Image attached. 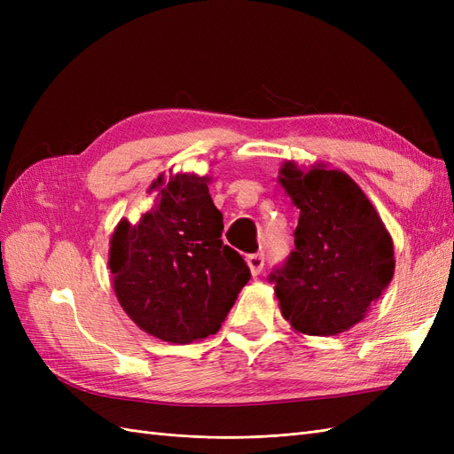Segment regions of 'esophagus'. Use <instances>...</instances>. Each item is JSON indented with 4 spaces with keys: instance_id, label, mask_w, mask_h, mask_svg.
Returning a JSON list of instances; mask_svg holds the SVG:
<instances>
[{
    "instance_id": "obj_1",
    "label": "esophagus",
    "mask_w": 454,
    "mask_h": 454,
    "mask_svg": "<svg viewBox=\"0 0 454 454\" xmlns=\"http://www.w3.org/2000/svg\"><path fill=\"white\" fill-rule=\"evenodd\" d=\"M246 263H248V267H250L252 277H257V274L263 270L265 257H263V254H250L248 257H246Z\"/></svg>"
}]
</instances>
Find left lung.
Here are the masks:
<instances>
[{"label": "left lung", "mask_w": 454, "mask_h": 454, "mask_svg": "<svg viewBox=\"0 0 454 454\" xmlns=\"http://www.w3.org/2000/svg\"><path fill=\"white\" fill-rule=\"evenodd\" d=\"M278 184L299 208L295 250L270 274L295 333L339 335L362 322L395 269L394 242L360 185L324 162L286 160Z\"/></svg>", "instance_id": "1"}]
</instances>
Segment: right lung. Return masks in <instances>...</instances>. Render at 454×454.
<instances>
[{
    "label": "right lung",
    "mask_w": 454,
    "mask_h": 454,
    "mask_svg": "<svg viewBox=\"0 0 454 454\" xmlns=\"http://www.w3.org/2000/svg\"><path fill=\"white\" fill-rule=\"evenodd\" d=\"M210 177L172 172L149 185L151 210L132 225L117 223L109 240V272L119 305L142 332L189 345L219 332L250 269L222 240L223 214Z\"/></svg>",
    "instance_id": "right-lung-1"
}]
</instances>
